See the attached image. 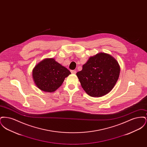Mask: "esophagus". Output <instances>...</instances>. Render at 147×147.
<instances>
[{
  "label": "esophagus",
  "instance_id": "1",
  "mask_svg": "<svg viewBox=\"0 0 147 147\" xmlns=\"http://www.w3.org/2000/svg\"><path fill=\"white\" fill-rule=\"evenodd\" d=\"M70 71H71V73L72 74H76V73H77L76 70H70Z\"/></svg>",
  "mask_w": 147,
  "mask_h": 147
}]
</instances>
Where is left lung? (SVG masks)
I'll return each instance as SVG.
<instances>
[{"mask_svg":"<svg viewBox=\"0 0 147 147\" xmlns=\"http://www.w3.org/2000/svg\"><path fill=\"white\" fill-rule=\"evenodd\" d=\"M119 72L118 62L111 55L101 52L90 57L77 76L83 89L89 96L101 97L113 89Z\"/></svg>","mask_w":147,"mask_h":147,"instance_id":"1","label":"left lung"}]
</instances>
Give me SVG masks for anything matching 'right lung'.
I'll list each match as a JSON object with an SVG mask.
<instances>
[{
	"label": "right lung",
	"mask_w": 147,
	"mask_h": 147,
	"mask_svg": "<svg viewBox=\"0 0 147 147\" xmlns=\"http://www.w3.org/2000/svg\"><path fill=\"white\" fill-rule=\"evenodd\" d=\"M70 71L53 58H46L38 63L32 70V78L36 86L42 91L54 92L63 83Z\"/></svg>",
	"instance_id": "add662e5"
}]
</instances>
